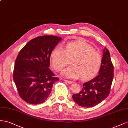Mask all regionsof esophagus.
Returning <instances> with one entry per match:
<instances>
[{
  "instance_id": "esophagus-1",
  "label": "esophagus",
  "mask_w": 128,
  "mask_h": 128,
  "mask_svg": "<svg viewBox=\"0 0 128 128\" xmlns=\"http://www.w3.org/2000/svg\"><path fill=\"white\" fill-rule=\"evenodd\" d=\"M64 80L65 82H67L68 84H71V83L73 82L72 81H70V80H66V79H64Z\"/></svg>"
}]
</instances>
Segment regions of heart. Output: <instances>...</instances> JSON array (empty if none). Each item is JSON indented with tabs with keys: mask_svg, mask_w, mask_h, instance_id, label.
I'll return each mask as SVG.
<instances>
[{
	"mask_svg": "<svg viewBox=\"0 0 128 128\" xmlns=\"http://www.w3.org/2000/svg\"><path fill=\"white\" fill-rule=\"evenodd\" d=\"M71 60V66L62 72V75L71 79L81 77L88 79L99 70L102 63L100 54L92 46L84 40L69 42L63 46V50L57 46L52 50L50 60L52 68L60 71Z\"/></svg>",
	"mask_w": 128,
	"mask_h": 128,
	"instance_id": "obj_1",
	"label": "heart"
}]
</instances>
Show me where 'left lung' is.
<instances>
[{
  "instance_id": "8db88e82",
  "label": "left lung",
  "mask_w": 128,
  "mask_h": 128,
  "mask_svg": "<svg viewBox=\"0 0 128 128\" xmlns=\"http://www.w3.org/2000/svg\"><path fill=\"white\" fill-rule=\"evenodd\" d=\"M113 77L114 66L109 50L105 48L99 74L84 83L82 90L78 94H73V99L80 106L84 107H92L98 104L110 93Z\"/></svg>"
}]
</instances>
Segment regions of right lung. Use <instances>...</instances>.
Here are the masks:
<instances>
[{
  "label": "right lung",
  "instance_id": "right-lung-1",
  "mask_svg": "<svg viewBox=\"0 0 128 128\" xmlns=\"http://www.w3.org/2000/svg\"><path fill=\"white\" fill-rule=\"evenodd\" d=\"M61 40L53 35L38 36L28 42L18 54L13 77L18 94L26 102H44L54 84L59 80L49 67L51 52Z\"/></svg>",
  "mask_w": 128,
  "mask_h": 128
}]
</instances>
